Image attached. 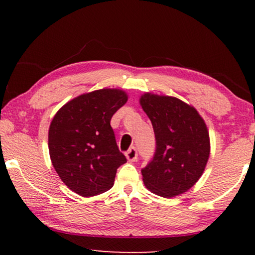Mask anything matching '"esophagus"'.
Instances as JSON below:
<instances>
[{
  "label": "esophagus",
  "instance_id": "obj_1",
  "mask_svg": "<svg viewBox=\"0 0 255 255\" xmlns=\"http://www.w3.org/2000/svg\"><path fill=\"white\" fill-rule=\"evenodd\" d=\"M137 156H138L137 149H136V147H133V146H132V147L129 148L127 152H126V157H127L128 161L135 162L136 159H137Z\"/></svg>",
  "mask_w": 255,
  "mask_h": 255
}]
</instances>
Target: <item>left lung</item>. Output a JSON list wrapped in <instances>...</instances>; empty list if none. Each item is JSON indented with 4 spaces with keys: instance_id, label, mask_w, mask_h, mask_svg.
Segmentation results:
<instances>
[{
    "instance_id": "left-lung-1",
    "label": "left lung",
    "mask_w": 255,
    "mask_h": 255,
    "mask_svg": "<svg viewBox=\"0 0 255 255\" xmlns=\"http://www.w3.org/2000/svg\"><path fill=\"white\" fill-rule=\"evenodd\" d=\"M140 106L153 125L156 149L141 169L146 188L171 198L193 187L210 153L209 133L195 108L173 97L145 93Z\"/></svg>"
}]
</instances>
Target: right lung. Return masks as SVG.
Listing matches in <instances>:
<instances>
[{
  "label": "right lung",
  "mask_w": 255,
  "mask_h": 255,
  "mask_svg": "<svg viewBox=\"0 0 255 255\" xmlns=\"http://www.w3.org/2000/svg\"><path fill=\"white\" fill-rule=\"evenodd\" d=\"M126 92L102 89L82 94L55 115L48 132L50 159L59 178L82 197L112 188L117 169L127 162L110 120L127 102Z\"/></svg>",
  "instance_id": "add662e5"
}]
</instances>
